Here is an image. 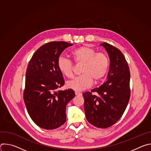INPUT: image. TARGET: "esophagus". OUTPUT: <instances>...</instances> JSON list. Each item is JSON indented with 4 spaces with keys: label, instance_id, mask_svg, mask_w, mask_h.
I'll use <instances>...</instances> for the list:
<instances>
[{
    "label": "esophagus",
    "instance_id": "1",
    "mask_svg": "<svg viewBox=\"0 0 151 151\" xmlns=\"http://www.w3.org/2000/svg\"><path fill=\"white\" fill-rule=\"evenodd\" d=\"M82 94L80 93V92H78V91H75V95L76 96H81Z\"/></svg>",
    "mask_w": 151,
    "mask_h": 151
}]
</instances>
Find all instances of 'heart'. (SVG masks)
<instances>
[{"label":"heart","instance_id":"b5f03b06","mask_svg":"<svg viewBox=\"0 0 151 151\" xmlns=\"http://www.w3.org/2000/svg\"><path fill=\"white\" fill-rule=\"evenodd\" d=\"M70 55L77 64H82L81 69L82 75L67 82V87L75 91H82L91 87L94 83L100 82L106 75L109 66L107 55L89 46L79 47L70 52ZM57 66L60 72L66 77L73 76L74 66L72 61L60 56L57 60Z\"/></svg>","mask_w":151,"mask_h":151}]
</instances>
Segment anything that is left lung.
Instances as JSON below:
<instances>
[{"mask_svg": "<svg viewBox=\"0 0 151 151\" xmlns=\"http://www.w3.org/2000/svg\"><path fill=\"white\" fill-rule=\"evenodd\" d=\"M100 45L106 49L110 59L106 81L82 96L87 121L97 128H106L121 118L127 106L130 97V72L119 50L106 42Z\"/></svg>", "mask_w": 151, "mask_h": 151, "instance_id": "1", "label": "left lung"}]
</instances>
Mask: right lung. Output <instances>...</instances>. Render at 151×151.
Masks as SVG:
<instances>
[{
  "label": "right lung",
  "instance_id": "add662e5",
  "mask_svg": "<svg viewBox=\"0 0 151 151\" xmlns=\"http://www.w3.org/2000/svg\"><path fill=\"white\" fill-rule=\"evenodd\" d=\"M72 45L63 41L47 43L36 51L28 64L24 103L33 121L45 130H53L65 123L66 105L75 95L72 89L57 90L64 84L57 60Z\"/></svg>",
  "mask_w": 151,
  "mask_h": 151
}]
</instances>
